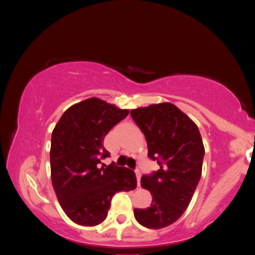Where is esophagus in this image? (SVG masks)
<instances>
[{"instance_id": "obj_1", "label": "esophagus", "mask_w": 255, "mask_h": 255, "mask_svg": "<svg viewBox=\"0 0 255 255\" xmlns=\"http://www.w3.org/2000/svg\"><path fill=\"white\" fill-rule=\"evenodd\" d=\"M135 173H136V177H137V184L139 185L140 184V177H141V172L139 169H136L135 170Z\"/></svg>"}]
</instances>
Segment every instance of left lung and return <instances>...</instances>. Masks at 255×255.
I'll list each match as a JSON object with an SVG mask.
<instances>
[{
	"instance_id": "left-lung-1",
	"label": "left lung",
	"mask_w": 255,
	"mask_h": 255,
	"mask_svg": "<svg viewBox=\"0 0 255 255\" xmlns=\"http://www.w3.org/2000/svg\"><path fill=\"white\" fill-rule=\"evenodd\" d=\"M143 133L148 156L157 171L141 177L152 195L146 208H135L141 226L161 229L172 225L188 207L202 173L204 145L196 123L171 103L153 104L130 111Z\"/></svg>"
}]
</instances>
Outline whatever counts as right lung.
<instances>
[{
	"label": "right lung",
	"instance_id": "1",
	"mask_svg": "<svg viewBox=\"0 0 255 255\" xmlns=\"http://www.w3.org/2000/svg\"><path fill=\"white\" fill-rule=\"evenodd\" d=\"M128 115L98 98L74 104L63 114L51 138V179L66 215L80 226L94 227L105 220L113 196L136 188L134 171L111 164L103 140Z\"/></svg>",
	"mask_w": 255,
	"mask_h": 255
}]
</instances>
